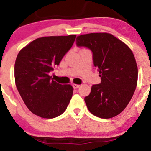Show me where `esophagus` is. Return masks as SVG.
Wrapping results in <instances>:
<instances>
[{
	"mask_svg": "<svg viewBox=\"0 0 151 151\" xmlns=\"http://www.w3.org/2000/svg\"><path fill=\"white\" fill-rule=\"evenodd\" d=\"M72 86H73V88H74V89H77V88H79L80 85H78V84H73Z\"/></svg>",
	"mask_w": 151,
	"mask_h": 151,
	"instance_id": "1",
	"label": "esophagus"
}]
</instances>
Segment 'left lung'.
<instances>
[{
    "label": "left lung",
    "instance_id": "obj_1",
    "mask_svg": "<svg viewBox=\"0 0 151 151\" xmlns=\"http://www.w3.org/2000/svg\"><path fill=\"white\" fill-rule=\"evenodd\" d=\"M76 44L92 52L101 83L92 86L84 100L89 112L103 119L114 117L126 108L138 81V67L128 46L108 33L80 35Z\"/></svg>",
    "mask_w": 151,
    "mask_h": 151
}]
</instances>
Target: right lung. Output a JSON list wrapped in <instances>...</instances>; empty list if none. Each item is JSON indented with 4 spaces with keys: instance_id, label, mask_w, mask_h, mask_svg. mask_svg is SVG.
Wrapping results in <instances>:
<instances>
[{
    "instance_id": "add662e5",
    "label": "right lung",
    "mask_w": 151,
    "mask_h": 151,
    "mask_svg": "<svg viewBox=\"0 0 151 151\" xmlns=\"http://www.w3.org/2000/svg\"><path fill=\"white\" fill-rule=\"evenodd\" d=\"M76 35L40 37L20 50L15 62L16 88L27 108L43 118L65 112L73 95L70 85H62L49 75L69 51Z\"/></svg>"
}]
</instances>
